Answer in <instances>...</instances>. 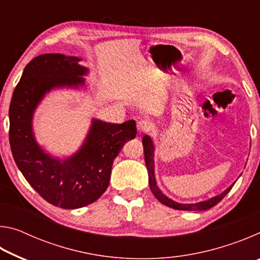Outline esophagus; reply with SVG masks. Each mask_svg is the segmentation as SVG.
<instances>
[{"label": "esophagus", "mask_w": 260, "mask_h": 260, "mask_svg": "<svg viewBox=\"0 0 260 260\" xmlns=\"http://www.w3.org/2000/svg\"><path fill=\"white\" fill-rule=\"evenodd\" d=\"M136 127H138L139 133H147V132L150 131L151 124L150 121L148 120H140L138 121V124H136Z\"/></svg>", "instance_id": "obj_1"}]
</instances>
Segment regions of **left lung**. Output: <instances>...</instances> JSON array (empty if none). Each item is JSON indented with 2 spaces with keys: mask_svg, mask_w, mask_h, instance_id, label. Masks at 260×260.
<instances>
[{
  "mask_svg": "<svg viewBox=\"0 0 260 260\" xmlns=\"http://www.w3.org/2000/svg\"><path fill=\"white\" fill-rule=\"evenodd\" d=\"M142 144H143V149H144V160H146V165L148 169V175H149V186H150V189L153 195H155L156 199L169 208H172L175 210H182V211H204V210H209L211 208H213L215 204H218L220 201H221L223 197H225L228 192H230L231 189L234 186V183H232L230 187H228L226 190H223L221 193L219 195L211 197V199L206 200V201H202V202H197V203H188V204H183V203H178L173 200H171L167 197L165 193H162L159 188L157 186L156 182V177H155V144H153L152 140L150 136L144 135L142 139Z\"/></svg>",
  "mask_w": 260,
  "mask_h": 260,
  "instance_id": "8db88e82",
  "label": "left lung"
}]
</instances>
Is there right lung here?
Listing matches in <instances>:
<instances>
[{"instance_id":"obj_1","label":"right lung","mask_w":260,"mask_h":260,"mask_svg":"<svg viewBox=\"0 0 260 260\" xmlns=\"http://www.w3.org/2000/svg\"><path fill=\"white\" fill-rule=\"evenodd\" d=\"M81 58L45 54L26 65L9 108V141L24 178L48 203L79 209L94 203L107 190L114 158L136 136L134 120L110 124L93 119L85 141L72 156L60 159L46 152L33 132L38 105L51 90L85 87L89 70Z\"/></svg>"}]
</instances>
